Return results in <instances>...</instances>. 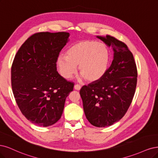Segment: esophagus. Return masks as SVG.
<instances>
[{
	"instance_id": "1",
	"label": "esophagus",
	"mask_w": 158,
	"mask_h": 158,
	"mask_svg": "<svg viewBox=\"0 0 158 158\" xmlns=\"http://www.w3.org/2000/svg\"><path fill=\"white\" fill-rule=\"evenodd\" d=\"M81 86L80 85L76 84V85H75V86H74V89H75V90H79L81 89Z\"/></svg>"
}]
</instances>
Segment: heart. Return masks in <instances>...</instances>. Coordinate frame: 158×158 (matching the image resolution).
I'll use <instances>...</instances> for the list:
<instances>
[{"mask_svg": "<svg viewBox=\"0 0 158 158\" xmlns=\"http://www.w3.org/2000/svg\"><path fill=\"white\" fill-rule=\"evenodd\" d=\"M110 50L96 40H86L69 48L66 55H60L56 64L60 74L68 79L75 73L78 65L79 73L86 81L96 82L102 78L109 68Z\"/></svg>", "mask_w": 158, "mask_h": 158, "instance_id": "1", "label": "heart"}]
</instances>
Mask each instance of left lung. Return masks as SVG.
<instances>
[{"instance_id": "1", "label": "left lung", "mask_w": 158, "mask_h": 158, "mask_svg": "<svg viewBox=\"0 0 158 158\" xmlns=\"http://www.w3.org/2000/svg\"><path fill=\"white\" fill-rule=\"evenodd\" d=\"M114 51V60L104 77L80 90L83 110L90 124L113 125L125 115L132 102L137 83L133 55L121 40L108 35L97 36Z\"/></svg>"}]
</instances>
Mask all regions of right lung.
<instances>
[{"instance_id": "add662e5", "label": "right lung", "mask_w": 158, "mask_h": 158, "mask_svg": "<svg viewBox=\"0 0 158 158\" xmlns=\"http://www.w3.org/2000/svg\"><path fill=\"white\" fill-rule=\"evenodd\" d=\"M67 32H40L29 37L15 56L11 83L22 114L36 125L50 126L62 116L74 83L57 72L59 54L68 42Z\"/></svg>"}]
</instances>
